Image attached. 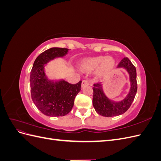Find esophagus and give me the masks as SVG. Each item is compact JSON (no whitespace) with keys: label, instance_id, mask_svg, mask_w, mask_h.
I'll use <instances>...</instances> for the list:
<instances>
[{"label":"esophagus","instance_id":"esophagus-1","mask_svg":"<svg viewBox=\"0 0 161 161\" xmlns=\"http://www.w3.org/2000/svg\"><path fill=\"white\" fill-rule=\"evenodd\" d=\"M89 80H83L82 81V84H81V86H82V87H83V86H85V85H89Z\"/></svg>","mask_w":161,"mask_h":161}]
</instances>
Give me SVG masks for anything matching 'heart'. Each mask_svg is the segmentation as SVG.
<instances>
[{"mask_svg":"<svg viewBox=\"0 0 161 161\" xmlns=\"http://www.w3.org/2000/svg\"><path fill=\"white\" fill-rule=\"evenodd\" d=\"M115 66V60L111 56H96L85 58L79 64L81 71L89 72L97 69V76L102 78L109 75Z\"/></svg>","mask_w":161,"mask_h":161,"instance_id":"1","label":"heart"}]
</instances>
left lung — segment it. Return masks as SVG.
I'll list each match as a JSON object with an SVG mask.
<instances>
[{"label":"left lung","instance_id":"1","mask_svg":"<svg viewBox=\"0 0 161 161\" xmlns=\"http://www.w3.org/2000/svg\"><path fill=\"white\" fill-rule=\"evenodd\" d=\"M118 69H125L129 75L130 88L128 95L124 99L119 101L110 99L103 91V84H94L92 105L96 112L104 117H114L124 114L127 111L135 98L137 92L136 82V69L128 58H124L121 60Z\"/></svg>","mask_w":161,"mask_h":161}]
</instances>
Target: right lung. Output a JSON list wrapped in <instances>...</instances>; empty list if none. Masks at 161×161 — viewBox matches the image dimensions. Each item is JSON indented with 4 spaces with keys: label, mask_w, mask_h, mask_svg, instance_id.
Returning a JSON list of instances; mask_svg holds the SVG:
<instances>
[{
    "label": "right lung",
    "mask_w": 161,
    "mask_h": 161,
    "mask_svg": "<svg viewBox=\"0 0 161 161\" xmlns=\"http://www.w3.org/2000/svg\"><path fill=\"white\" fill-rule=\"evenodd\" d=\"M69 49L51 47L39 55L33 63L30 73L31 99L42 114L59 117L72 110L75 97L81 90V82L72 85L64 79L51 80L46 74L47 63L66 56Z\"/></svg>",
    "instance_id": "obj_1"
}]
</instances>
